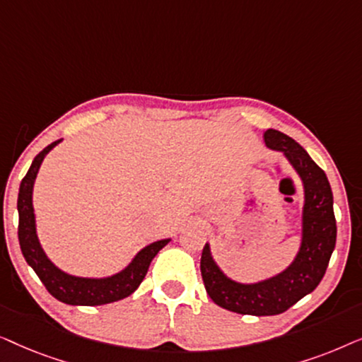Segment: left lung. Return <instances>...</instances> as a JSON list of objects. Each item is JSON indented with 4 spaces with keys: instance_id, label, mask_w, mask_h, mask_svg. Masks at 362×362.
I'll use <instances>...</instances> for the list:
<instances>
[{
    "instance_id": "left-lung-1",
    "label": "left lung",
    "mask_w": 362,
    "mask_h": 362,
    "mask_svg": "<svg viewBox=\"0 0 362 362\" xmlns=\"http://www.w3.org/2000/svg\"><path fill=\"white\" fill-rule=\"evenodd\" d=\"M267 148L281 151L303 182L301 244L284 272L255 284H240L227 276L212 259L211 245L201 255V275L207 295L216 305L234 313L280 315L320 285L336 245L333 192L325 171L293 138L274 128L264 133Z\"/></svg>"
}]
</instances>
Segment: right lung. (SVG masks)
I'll return each instance as SVG.
<instances>
[{
	"instance_id": "obj_1",
	"label": "right lung",
	"mask_w": 362,
	"mask_h": 362,
	"mask_svg": "<svg viewBox=\"0 0 362 362\" xmlns=\"http://www.w3.org/2000/svg\"><path fill=\"white\" fill-rule=\"evenodd\" d=\"M62 140H57L44 148L39 155L34 158L31 168L23 177L18 194V239L21 245V252L26 259L28 265L36 272V275L46 286L49 293L54 298L67 305H82V306H97L107 305L127 298L132 295L145 279L148 267L155 255L165 247L171 239L156 240L153 244L143 247L133 260L122 272L115 275L103 276V279H87V276L69 275L47 259L46 252L42 250L41 242L37 239L36 230V216L33 207V187L36 176L41 168L44 158L54 146Z\"/></svg>"
}]
</instances>
